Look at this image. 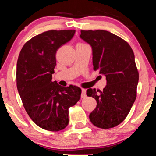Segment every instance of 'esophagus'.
Returning <instances> with one entry per match:
<instances>
[{
    "instance_id": "esophagus-1",
    "label": "esophagus",
    "mask_w": 156,
    "mask_h": 156,
    "mask_svg": "<svg viewBox=\"0 0 156 156\" xmlns=\"http://www.w3.org/2000/svg\"><path fill=\"white\" fill-rule=\"evenodd\" d=\"M86 96H87V94H86V89H82V98H85V97H86Z\"/></svg>"
}]
</instances>
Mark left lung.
I'll use <instances>...</instances> for the list:
<instances>
[{
    "mask_svg": "<svg viewBox=\"0 0 156 156\" xmlns=\"http://www.w3.org/2000/svg\"><path fill=\"white\" fill-rule=\"evenodd\" d=\"M80 37L91 46L94 70L104 74L107 84L102 91L87 90L97 103L89 119L100 129L114 128L126 118L137 95L139 75L133 50L122 38L103 30H81Z\"/></svg>",
    "mask_w": 156,
    "mask_h": 156,
    "instance_id": "1",
    "label": "left lung"
}]
</instances>
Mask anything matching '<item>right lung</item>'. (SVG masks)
I'll list each match as a JSON object with an SVG mask.
<instances>
[{"mask_svg":"<svg viewBox=\"0 0 156 156\" xmlns=\"http://www.w3.org/2000/svg\"><path fill=\"white\" fill-rule=\"evenodd\" d=\"M74 30H52L32 37L17 62V88L23 106L34 123L47 131H59L69 123V108L80 99L82 89L52 82L56 52L73 37Z\"/></svg>","mask_w":156,"mask_h":156,"instance_id":"right-lung-1","label":"right lung"}]
</instances>
